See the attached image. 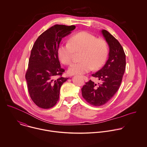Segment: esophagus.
I'll return each mask as SVG.
<instances>
[{"instance_id":"esophagus-1","label":"esophagus","mask_w":147,"mask_h":147,"mask_svg":"<svg viewBox=\"0 0 147 147\" xmlns=\"http://www.w3.org/2000/svg\"><path fill=\"white\" fill-rule=\"evenodd\" d=\"M82 78L84 79V80H85V82H88V78H87V76H82Z\"/></svg>"}]
</instances>
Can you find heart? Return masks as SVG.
Instances as JSON below:
<instances>
[{"label": "heart", "mask_w": 147, "mask_h": 147, "mask_svg": "<svg viewBox=\"0 0 147 147\" xmlns=\"http://www.w3.org/2000/svg\"><path fill=\"white\" fill-rule=\"evenodd\" d=\"M82 52L81 61L70 65L68 69L69 75H83L90 72L93 67H100L107 59L108 49L104 40L97 39L92 34L83 31L71 36L69 43L61 44L57 54L63 64H69L75 52Z\"/></svg>", "instance_id": "obj_1"}]
</instances>
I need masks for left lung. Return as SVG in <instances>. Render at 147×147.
I'll list each match as a JSON object with an SVG mask.
<instances>
[{
  "instance_id": "obj_1",
  "label": "left lung",
  "mask_w": 147,
  "mask_h": 147,
  "mask_svg": "<svg viewBox=\"0 0 147 147\" xmlns=\"http://www.w3.org/2000/svg\"><path fill=\"white\" fill-rule=\"evenodd\" d=\"M107 42L109 56L104 67L92 76L101 81L97 86L91 80L82 88V96L90 104L101 106L115 95L121 84L125 69V54L119 41L107 30L101 31Z\"/></svg>"
}]
</instances>
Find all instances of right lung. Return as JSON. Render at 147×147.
Returning <instances> with one entry per match:
<instances>
[{"instance_id":"right-lung-1","label":"right lung","mask_w":147,"mask_h":147,"mask_svg":"<svg viewBox=\"0 0 147 147\" xmlns=\"http://www.w3.org/2000/svg\"><path fill=\"white\" fill-rule=\"evenodd\" d=\"M75 28L56 24L38 37L31 49L26 79L30 97L40 108H52L59 100L61 86L68 78L61 76L65 70L61 67L57 50L62 38Z\"/></svg>"}]
</instances>
